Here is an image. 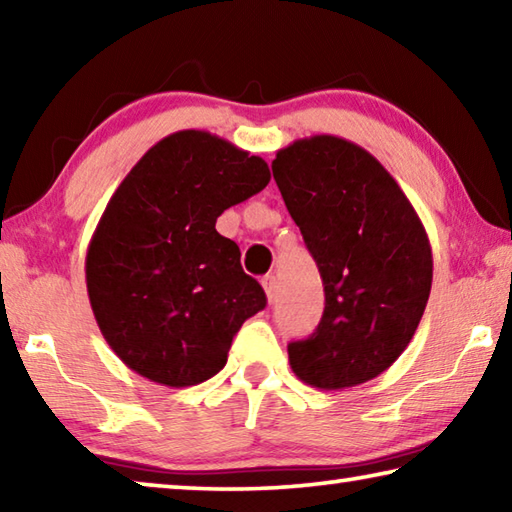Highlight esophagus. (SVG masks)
Masks as SVG:
<instances>
[{
	"label": "esophagus",
	"instance_id": "1",
	"mask_svg": "<svg viewBox=\"0 0 512 512\" xmlns=\"http://www.w3.org/2000/svg\"><path fill=\"white\" fill-rule=\"evenodd\" d=\"M262 287H264V291H266L268 302H273V300H275V293H277L275 275H264V277H262Z\"/></svg>",
	"mask_w": 512,
	"mask_h": 512
}]
</instances>
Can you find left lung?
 Wrapping results in <instances>:
<instances>
[{
	"mask_svg": "<svg viewBox=\"0 0 512 512\" xmlns=\"http://www.w3.org/2000/svg\"><path fill=\"white\" fill-rule=\"evenodd\" d=\"M271 169L325 287L316 332L289 343L291 370L323 391L363 384L420 325L433 277L427 232L391 173L343 137L296 140Z\"/></svg>",
	"mask_w": 512,
	"mask_h": 512,
	"instance_id": "obj_1",
	"label": "left lung"
}]
</instances>
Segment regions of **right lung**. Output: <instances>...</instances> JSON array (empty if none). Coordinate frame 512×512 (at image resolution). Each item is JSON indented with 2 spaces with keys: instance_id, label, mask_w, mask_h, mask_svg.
<instances>
[{
  "instance_id": "add662e5",
  "label": "right lung",
  "mask_w": 512,
  "mask_h": 512,
  "mask_svg": "<svg viewBox=\"0 0 512 512\" xmlns=\"http://www.w3.org/2000/svg\"><path fill=\"white\" fill-rule=\"evenodd\" d=\"M268 180L262 158L205 131L164 137L121 180L88 246L85 282L103 339L137 375L201 384L266 307L216 219Z\"/></svg>"
}]
</instances>
